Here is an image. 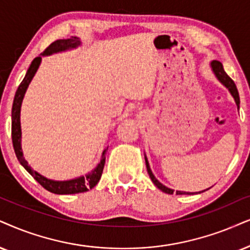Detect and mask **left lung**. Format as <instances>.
I'll use <instances>...</instances> for the list:
<instances>
[{
	"mask_svg": "<svg viewBox=\"0 0 250 250\" xmlns=\"http://www.w3.org/2000/svg\"><path fill=\"white\" fill-rule=\"evenodd\" d=\"M211 68H212V71H213V74L216 75L217 80L219 81L220 83H222L226 88H229V91L230 92V94H232V97L234 98L235 104H236V106H238V109H239L240 108V97H239L238 88H236V85H235L234 82H233L232 78H230L229 76L226 74L225 70H224V68H223V64L219 61H216V60H214V61L211 62ZM145 164H146V169H147L148 175H150V178H151V180H152V182L154 183V185L157 186V188H159L160 190L166 192V194L172 195L173 192H174L173 189L167 188L166 186H164L163 183H160L156 178H154L152 170H151V168H150V165H148L146 157H145ZM203 191H205V190H203ZM182 194H192V192L176 191V195H182Z\"/></svg>",
	"mask_w": 250,
	"mask_h": 250,
	"instance_id": "8db88e82",
	"label": "left lung"
}]
</instances>
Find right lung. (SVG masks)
<instances>
[{
    "instance_id": "add662e5",
    "label": "right lung",
    "mask_w": 250,
    "mask_h": 250,
    "mask_svg": "<svg viewBox=\"0 0 250 250\" xmlns=\"http://www.w3.org/2000/svg\"><path fill=\"white\" fill-rule=\"evenodd\" d=\"M81 45L80 38L71 37L69 39H60L52 42L50 45L45 49L42 54L38 56L31 63L30 68L27 69L26 75H25L24 80L18 86L17 91H16L14 104H12V110H11V137H12V144H14V150L16 153V157L20 160V163L23 165L25 169L37 180L38 182L42 186L43 188L50 192L59 195H67V194H78V192L87 191L88 189H92L94 186L99 182L100 178H102L104 166H105L106 160V152L107 148L103 151L102 160L98 164V166L91 173H88L85 176H80L72 180H68V181H55V180L47 179L42 176L37 170L32 169V167L28 165V163L25 160L23 156V151H21V103H23L25 92H26L28 85H30L31 81L36 75V72L39 68L41 63V58L46 55H52L54 53L64 52L68 49H74L76 47Z\"/></svg>"
}]
</instances>
